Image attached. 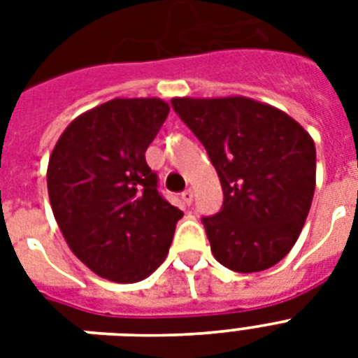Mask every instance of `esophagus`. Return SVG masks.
<instances>
[{"mask_svg":"<svg viewBox=\"0 0 358 358\" xmlns=\"http://www.w3.org/2000/svg\"><path fill=\"white\" fill-rule=\"evenodd\" d=\"M193 196H195V193H193V189H187V191H184V193H182V201H184L185 204L189 206L191 202H193Z\"/></svg>","mask_w":358,"mask_h":358,"instance_id":"esophagus-1","label":"esophagus"}]
</instances>
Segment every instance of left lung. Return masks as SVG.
<instances>
[{
	"instance_id": "1",
	"label": "left lung",
	"mask_w": 358,
	"mask_h": 358,
	"mask_svg": "<svg viewBox=\"0 0 358 358\" xmlns=\"http://www.w3.org/2000/svg\"><path fill=\"white\" fill-rule=\"evenodd\" d=\"M171 102L204 145L223 187V210L202 219L215 260L238 273L278 264L299 238L316 189L310 134L247 96Z\"/></svg>"
}]
</instances>
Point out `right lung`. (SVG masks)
<instances>
[{"instance_id": "obj_1", "label": "right lung", "mask_w": 358, "mask_h": 358, "mask_svg": "<svg viewBox=\"0 0 358 358\" xmlns=\"http://www.w3.org/2000/svg\"><path fill=\"white\" fill-rule=\"evenodd\" d=\"M169 111L162 98H113L76 117L53 146L46 173L53 217L98 277L139 282L167 258L184 212L157 193L145 152Z\"/></svg>"}]
</instances>
